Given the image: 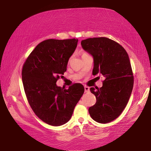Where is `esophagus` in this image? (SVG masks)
I'll return each instance as SVG.
<instances>
[{
	"mask_svg": "<svg viewBox=\"0 0 151 151\" xmlns=\"http://www.w3.org/2000/svg\"><path fill=\"white\" fill-rule=\"evenodd\" d=\"M89 91V88H88V87L85 86L84 87V92L85 93H88Z\"/></svg>",
	"mask_w": 151,
	"mask_h": 151,
	"instance_id": "1",
	"label": "esophagus"
}]
</instances>
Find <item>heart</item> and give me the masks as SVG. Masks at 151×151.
Returning a JSON list of instances; mask_svg holds the SVG:
<instances>
[{"label": "heart", "mask_w": 151, "mask_h": 151, "mask_svg": "<svg viewBox=\"0 0 151 151\" xmlns=\"http://www.w3.org/2000/svg\"><path fill=\"white\" fill-rule=\"evenodd\" d=\"M81 55H82V57L84 56V55H87L86 53L84 52H81Z\"/></svg>", "instance_id": "b5f03b06"}]
</instances>
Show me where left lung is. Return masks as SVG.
Segmentation results:
<instances>
[{
	"label": "left lung",
	"instance_id": "1",
	"mask_svg": "<svg viewBox=\"0 0 151 151\" xmlns=\"http://www.w3.org/2000/svg\"><path fill=\"white\" fill-rule=\"evenodd\" d=\"M83 49L94 58L93 74H101L103 86L91 88L96 103L89 108L93 119L100 123L112 122L120 115L129 101L134 76L129 55L119 43L106 37L82 40Z\"/></svg>",
	"mask_w": 151,
	"mask_h": 151
}]
</instances>
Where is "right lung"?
Instances as JSON below:
<instances>
[{"label":"right lung","instance_id":"1","mask_svg":"<svg viewBox=\"0 0 151 151\" xmlns=\"http://www.w3.org/2000/svg\"><path fill=\"white\" fill-rule=\"evenodd\" d=\"M77 42L75 38L45 40L32 51L22 67L27 99L35 115L48 125L60 126L67 123L84 94V88L80 83L68 89L56 84L67 70Z\"/></svg>","mask_w":151,"mask_h":151}]
</instances>
